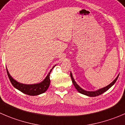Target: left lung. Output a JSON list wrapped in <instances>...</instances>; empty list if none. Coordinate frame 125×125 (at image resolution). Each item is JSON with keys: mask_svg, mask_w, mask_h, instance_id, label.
I'll use <instances>...</instances> for the list:
<instances>
[{"mask_svg": "<svg viewBox=\"0 0 125 125\" xmlns=\"http://www.w3.org/2000/svg\"><path fill=\"white\" fill-rule=\"evenodd\" d=\"M118 76H119V75H118ZM118 76L116 77L115 79L113 82H111L109 85H108L106 86V87H104V88H101V89L95 91V92H88V91H85V90H84L82 89V88H81V87H80L76 83V82L74 81L73 77L71 73H70V76H71V80H72V82H73V85H74L75 88L77 89V90L78 91L79 93H82V94H83V95H87V96H98V95H101V94H102V93H103L104 92H105L106 91H107V90L109 89V88H111V87H112V86L115 83V82L117 81V79H118Z\"/></svg>", "mask_w": 125, "mask_h": 125, "instance_id": "obj_1", "label": "left lung"}]
</instances>
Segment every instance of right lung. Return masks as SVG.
I'll use <instances>...</instances> for the list:
<instances>
[{"instance_id":"right-lung-1","label":"right lung","mask_w":125,"mask_h":125,"mask_svg":"<svg viewBox=\"0 0 125 125\" xmlns=\"http://www.w3.org/2000/svg\"><path fill=\"white\" fill-rule=\"evenodd\" d=\"M53 68L51 69V70L49 73V74L46 76V77L44 79V81H42L41 83L32 85H27L19 83L16 81H15L10 75L7 69V72L8 77H9L10 81L11 83L13 85V87H15L16 88L19 90V91H21L22 93L26 94V95H30V96H35V95H38L40 94H42V93H44L48 88L49 84H50V73L51 72L52 70L53 69Z\"/></svg>"}]
</instances>
